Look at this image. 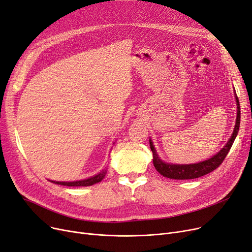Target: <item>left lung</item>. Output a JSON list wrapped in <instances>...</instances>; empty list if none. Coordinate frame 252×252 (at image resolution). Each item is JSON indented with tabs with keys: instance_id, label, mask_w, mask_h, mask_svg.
<instances>
[{
	"instance_id": "8db88e82",
	"label": "left lung",
	"mask_w": 252,
	"mask_h": 252,
	"mask_svg": "<svg viewBox=\"0 0 252 252\" xmlns=\"http://www.w3.org/2000/svg\"><path fill=\"white\" fill-rule=\"evenodd\" d=\"M237 101V120L234 132L230 138V140L225 143V146L220 150V153L214 155L211 159L206 161H203L197 164H189V165H175V164H168L163 162L159 157L157 153L155 151L152 141H150V147L153 152V163L156 170H157L161 175L164 177H168L171 179H193L198 178L203 175H206L217 169L218 167L223 162L224 158L226 157L227 153L230 152L233 142L238 134L239 127H240V103L239 99L236 96Z\"/></svg>"
}]
</instances>
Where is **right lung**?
Instances as JSON below:
<instances>
[{
    "label": "right lung",
    "instance_id": "obj_1",
    "mask_svg": "<svg viewBox=\"0 0 252 252\" xmlns=\"http://www.w3.org/2000/svg\"><path fill=\"white\" fill-rule=\"evenodd\" d=\"M106 174V170H102L100 173L96 174L93 177H90L88 179H84V181H79V182H52L54 184L57 185H62V186H67V187H88V186H92L94 184H97L99 182H101L102 179L104 178Z\"/></svg>",
    "mask_w": 252,
    "mask_h": 252
}]
</instances>
